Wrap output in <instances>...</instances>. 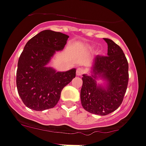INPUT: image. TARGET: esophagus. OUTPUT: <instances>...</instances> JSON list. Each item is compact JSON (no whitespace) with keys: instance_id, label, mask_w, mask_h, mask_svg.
I'll use <instances>...</instances> for the list:
<instances>
[{"instance_id":"1","label":"esophagus","mask_w":146,"mask_h":146,"mask_svg":"<svg viewBox=\"0 0 146 146\" xmlns=\"http://www.w3.org/2000/svg\"><path fill=\"white\" fill-rule=\"evenodd\" d=\"M84 73H85V70L84 69H83L82 67H78V68L76 69V74L77 76H82V75L84 74Z\"/></svg>"}]
</instances>
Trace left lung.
Here are the masks:
<instances>
[{"instance_id":"left-lung-1","label":"left lung","mask_w":146,"mask_h":146,"mask_svg":"<svg viewBox=\"0 0 146 146\" xmlns=\"http://www.w3.org/2000/svg\"><path fill=\"white\" fill-rule=\"evenodd\" d=\"M104 40L108 44L107 56H96L92 76L83 75L80 94L84 109L99 116L109 114L121 106L129 78L128 63L122 49L110 39ZM97 74L108 80L106 89L97 86Z\"/></svg>"}]
</instances>
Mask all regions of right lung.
I'll use <instances>...</instances> for the list:
<instances>
[{"instance_id":"right-lung-1","label":"right lung","mask_w":146,"mask_h":146,"mask_svg":"<svg viewBox=\"0 0 146 146\" xmlns=\"http://www.w3.org/2000/svg\"><path fill=\"white\" fill-rule=\"evenodd\" d=\"M69 36L46 30L32 37L18 62L16 84L18 94L27 107L44 111L55 106L63 88L76 76V70L56 72L45 65L56 51L64 47Z\"/></svg>"}]
</instances>
